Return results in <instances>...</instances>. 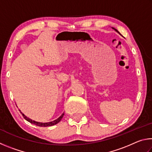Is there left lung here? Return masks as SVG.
Instances as JSON below:
<instances>
[{
	"instance_id": "1",
	"label": "left lung",
	"mask_w": 152,
	"mask_h": 152,
	"mask_svg": "<svg viewBox=\"0 0 152 152\" xmlns=\"http://www.w3.org/2000/svg\"><path fill=\"white\" fill-rule=\"evenodd\" d=\"M112 29H114L115 31H117L118 33H119V31H118L116 29H115V28H113V27H112ZM119 34H120V33H119Z\"/></svg>"
}]
</instances>
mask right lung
Wrapping results in <instances>:
<instances>
[{
	"label": "right lung",
	"mask_w": 152,
	"mask_h": 152,
	"mask_svg": "<svg viewBox=\"0 0 152 152\" xmlns=\"http://www.w3.org/2000/svg\"><path fill=\"white\" fill-rule=\"evenodd\" d=\"M19 111L20 112V113H21L23 116L24 119L25 120H27V121H29V123H32V124H34V125H37V126H39V127H50V126H53V125H56V124H57V123H58L61 120V119H62V117H63L64 115V113L63 114L61 115L60 117L58 118L57 119L53 121H50V122H48V123H41V122L35 121H33L32 119H29V118H28L27 116H25V115L23 114V113L21 111H20V110H19Z\"/></svg>",
	"instance_id": "1"
}]
</instances>
